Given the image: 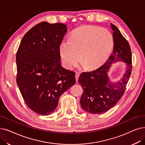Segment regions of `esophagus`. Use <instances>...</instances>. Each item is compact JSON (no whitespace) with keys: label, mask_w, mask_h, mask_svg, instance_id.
<instances>
[{"label":"esophagus","mask_w":145,"mask_h":145,"mask_svg":"<svg viewBox=\"0 0 145 145\" xmlns=\"http://www.w3.org/2000/svg\"><path fill=\"white\" fill-rule=\"evenodd\" d=\"M79 77V74L78 72H76V75H75V78H76V81H78V78Z\"/></svg>","instance_id":"34e87169"}]
</instances>
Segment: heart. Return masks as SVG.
<instances>
[{
  "label": "heart",
  "mask_w": 145,
  "mask_h": 145,
  "mask_svg": "<svg viewBox=\"0 0 145 145\" xmlns=\"http://www.w3.org/2000/svg\"><path fill=\"white\" fill-rule=\"evenodd\" d=\"M112 44V37L108 31L97 27L80 26L73 31L70 39L60 44L63 65L66 69H72L79 61V54L82 65L88 69L95 68L108 57Z\"/></svg>",
  "instance_id": "heart-1"
}]
</instances>
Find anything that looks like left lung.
I'll use <instances>...</instances> for the list:
<instances>
[{"label": "left lung", "instance_id": "1", "mask_svg": "<svg viewBox=\"0 0 145 145\" xmlns=\"http://www.w3.org/2000/svg\"><path fill=\"white\" fill-rule=\"evenodd\" d=\"M110 25L114 41L111 55L103 66L92 72L82 73L78 79L84 89L80 105L84 110L91 114L105 112L119 101L131 72V52L129 44L114 25L111 24ZM118 61L124 62L127 68L121 80L113 83L110 80L108 73L112 64Z\"/></svg>", "mask_w": 145, "mask_h": 145}]
</instances>
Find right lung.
Wrapping results in <instances>:
<instances>
[{
	"instance_id": "add662e5",
	"label": "right lung",
	"mask_w": 145,
	"mask_h": 145,
	"mask_svg": "<svg viewBox=\"0 0 145 145\" xmlns=\"http://www.w3.org/2000/svg\"><path fill=\"white\" fill-rule=\"evenodd\" d=\"M64 24L42 22L24 35L16 56V82L28 107L47 116L60 97L75 84V73L61 65L60 45L67 33Z\"/></svg>"
}]
</instances>
